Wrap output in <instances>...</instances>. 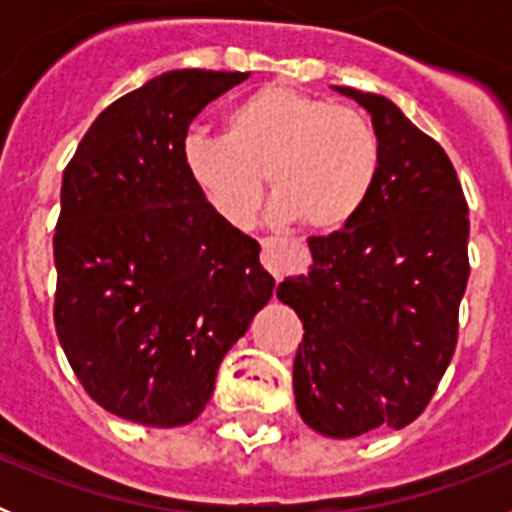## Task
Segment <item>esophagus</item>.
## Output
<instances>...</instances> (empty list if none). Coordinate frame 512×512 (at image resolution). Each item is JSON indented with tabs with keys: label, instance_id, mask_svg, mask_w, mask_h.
<instances>
[{
	"label": "esophagus",
	"instance_id": "1",
	"mask_svg": "<svg viewBox=\"0 0 512 512\" xmlns=\"http://www.w3.org/2000/svg\"><path fill=\"white\" fill-rule=\"evenodd\" d=\"M261 248H264V253H261L264 266L274 274L277 282L282 277H287L289 271L300 269V266H305L310 261L307 248L300 241H295V238H264Z\"/></svg>",
	"mask_w": 512,
	"mask_h": 512
}]
</instances>
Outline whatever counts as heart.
<instances>
[{
    "label": "heart",
    "mask_w": 512,
    "mask_h": 512,
    "mask_svg": "<svg viewBox=\"0 0 512 512\" xmlns=\"http://www.w3.org/2000/svg\"><path fill=\"white\" fill-rule=\"evenodd\" d=\"M182 161L225 223H251L269 179L279 215L310 233H336L369 200L382 146L359 110L264 84L230 107L223 138L189 135Z\"/></svg>",
    "instance_id": "b5f03b06"
}]
</instances>
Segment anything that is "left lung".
Masks as SVG:
<instances>
[{
  "instance_id": "left-lung-1",
  "label": "left lung",
  "mask_w": 512,
  "mask_h": 512,
  "mask_svg": "<svg viewBox=\"0 0 512 512\" xmlns=\"http://www.w3.org/2000/svg\"><path fill=\"white\" fill-rule=\"evenodd\" d=\"M333 89L372 115L382 164L359 215L307 238L310 271L284 279L277 297L305 328L292 369L302 420L354 438L413 423L454 356L469 207L446 151L395 102Z\"/></svg>"
}]
</instances>
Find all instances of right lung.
I'll return each mask as SVG.
<instances>
[{
  "label": "right lung",
  "instance_id": "obj_1",
  "mask_svg": "<svg viewBox=\"0 0 512 512\" xmlns=\"http://www.w3.org/2000/svg\"><path fill=\"white\" fill-rule=\"evenodd\" d=\"M246 79L182 69L146 81L92 122L63 171L53 320L84 390L117 418L192 423L271 300L261 246L212 210L182 161L189 122Z\"/></svg>",
  "mask_w": 512,
  "mask_h": 512
}]
</instances>
